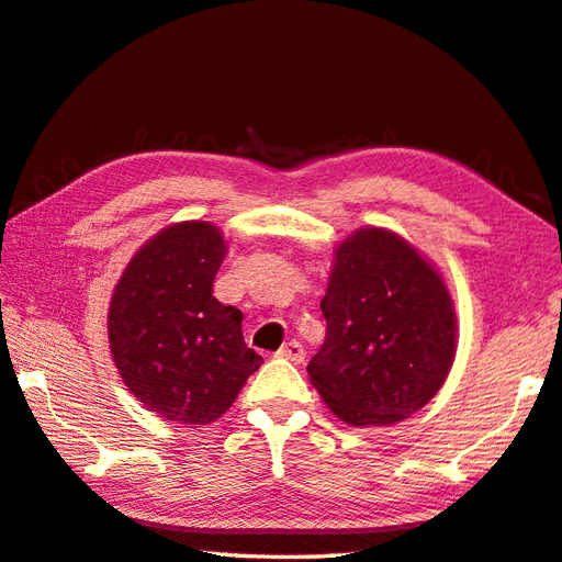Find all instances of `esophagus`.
<instances>
[{
  "label": "esophagus",
  "mask_w": 562,
  "mask_h": 562,
  "mask_svg": "<svg viewBox=\"0 0 562 562\" xmlns=\"http://www.w3.org/2000/svg\"><path fill=\"white\" fill-rule=\"evenodd\" d=\"M278 358H284V360L296 362V366H300V362H304V346L300 344V340H288V344L278 350Z\"/></svg>",
  "instance_id": "esophagus-1"
}]
</instances>
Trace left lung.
Wrapping results in <instances>:
<instances>
[{"label":"left lung","instance_id":"left-lung-1","mask_svg":"<svg viewBox=\"0 0 562 562\" xmlns=\"http://www.w3.org/2000/svg\"><path fill=\"white\" fill-rule=\"evenodd\" d=\"M334 260L322 300L326 340L306 372L346 424L402 422L453 366V302L441 274L384 228H360Z\"/></svg>","mask_w":562,"mask_h":562}]
</instances>
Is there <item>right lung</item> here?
<instances>
[{
	"instance_id": "add662e5",
	"label": "right lung",
	"mask_w": 562,
	"mask_h": 562,
	"mask_svg": "<svg viewBox=\"0 0 562 562\" xmlns=\"http://www.w3.org/2000/svg\"><path fill=\"white\" fill-rule=\"evenodd\" d=\"M224 252L212 224L168 226L128 262L109 306L121 378L168 422H216L262 362L244 340V314L212 294Z\"/></svg>"
}]
</instances>
